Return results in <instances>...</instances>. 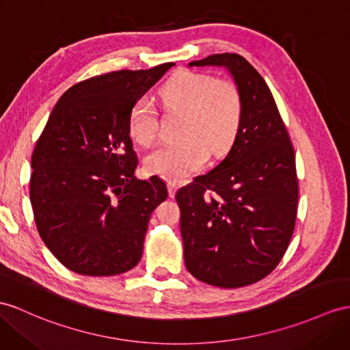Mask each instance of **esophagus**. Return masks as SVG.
<instances>
[{
    "label": "esophagus",
    "instance_id": "esophagus-1",
    "mask_svg": "<svg viewBox=\"0 0 350 350\" xmlns=\"http://www.w3.org/2000/svg\"><path fill=\"white\" fill-rule=\"evenodd\" d=\"M176 190H178V185H176L175 183H169V184H167V191H169L170 198H175Z\"/></svg>",
    "mask_w": 350,
    "mask_h": 350
}]
</instances>
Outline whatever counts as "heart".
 <instances>
[{
    "instance_id": "1",
    "label": "heart",
    "mask_w": 350,
    "mask_h": 350,
    "mask_svg": "<svg viewBox=\"0 0 350 350\" xmlns=\"http://www.w3.org/2000/svg\"><path fill=\"white\" fill-rule=\"evenodd\" d=\"M160 99L166 109L187 114L183 129L185 139L152 151L146 167L151 175L181 183L199 172L209 152L221 156L232 146L242 122V93L232 80L180 71L160 89ZM129 133L141 146H151L157 139L159 113L148 96H141L133 104Z\"/></svg>"
}]
</instances>
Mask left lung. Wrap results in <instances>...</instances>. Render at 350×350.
<instances>
[{"label":"left lung","mask_w":350,"mask_h":350,"mask_svg":"<svg viewBox=\"0 0 350 350\" xmlns=\"http://www.w3.org/2000/svg\"><path fill=\"white\" fill-rule=\"evenodd\" d=\"M206 65L230 71L243 114L226 159L176 193L184 261L204 284L239 288L270 275L288 250L298 202L295 154L258 71L236 53L189 64Z\"/></svg>","instance_id":"8db88e82"}]
</instances>
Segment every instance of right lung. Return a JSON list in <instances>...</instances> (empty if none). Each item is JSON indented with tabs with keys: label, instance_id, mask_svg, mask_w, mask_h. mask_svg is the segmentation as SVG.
Segmentation results:
<instances>
[{
	"label": "right lung",
	"instance_id": "obj_1",
	"mask_svg": "<svg viewBox=\"0 0 350 350\" xmlns=\"http://www.w3.org/2000/svg\"><path fill=\"white\" fill-rule=\"evenodd\" d=\"M174 65L74 84L40 135L31 157L33 218L50 252L75 273L120 275L142 257L150 217L167 189L159 176L136 180L129 114Z\"/></svg>",
	"mask_w": 350,
	"mask_h": 350
}]
</instances>
